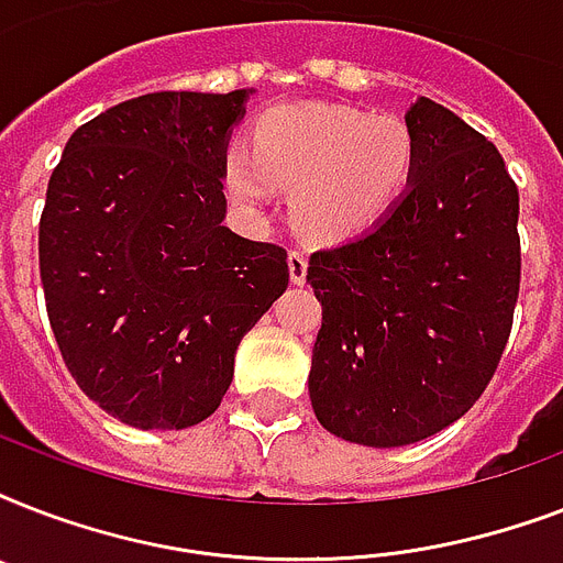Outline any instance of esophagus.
<instances>
[{
    "instance_id": "34e87169",
    "label": "esophagus",
    "mask_w": 563,
    "mask_h": 563,
    "mask_svg": "<svg viewBox=\"0 0 563 563\" xmlns=\"http://www.w3.org/2000/svg\"><path fill=\"white\" fill-rule=\"evenodd\" d=\"M307 268L309 260L300 251H289V277L295 286H303L307 283Z\"/></svg>"
}]
</instances>
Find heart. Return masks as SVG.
<instances>
[{"label":"heart","instance_id":"b5f03b06","mask_svg":"<svg viewBox=\"0 0 563 563\" xmlns=\"http://www.w3.org/2000/svg\"><path fill=\"white\" fill-rule=\"evenodd\" d=\"M418 136L394 113L335 104H280L256 119L251 152L233 145L224 187L260 210L275 187H291V219L318 242H353L376 230L409 195Z\"/></svg>","mask_w":563,"mask_h":563}]
</instances>
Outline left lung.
Listing matches in <instances>:
<instances>
[{
    "mask_svg": "<svg viewBox=\"0 0 563 563\" xmlns=\"http://www.w3.org/2000/svg\"><path fill=\"white\" fill-rule=\"evenodd\" d=\"M418 175L376 230L309 260L324 321L318 423L351 444L406 446L455 423L497 371L520 291L515 180L497 145L420 96Z\"/></svg>",
    "mask_w": 563,
    "mask_h": 563,
    "instance_id": "obj_1",
    "label": "left lung"
}]
</instances>
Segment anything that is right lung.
Wrapping results in <instances>:
<instances>
[{"instance_id":"obj_1","label":"right lung","mask_w":563,"mask_h":563,"mask_svg":"<svg viewBox=\"0 0 563 563\" xmlns=\"http://www.w3.org/2000/svg\"><path fill=\"white\" fill-rule=\"evenodd\" d=\"M254 92L122 101L78 128L52 172L48 321L75 383L128 427L210 418L242 335L289 286L283 247L224 228V157Z\"/></svg>"}]
</instances>
